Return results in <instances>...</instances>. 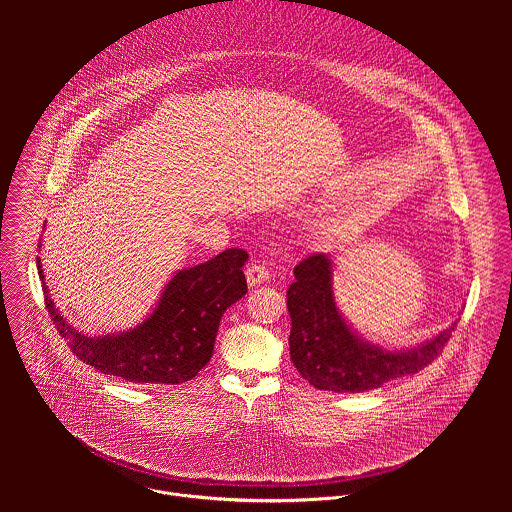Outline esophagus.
I'll return each mask as SVG.
<instances>
[{"instance_id": "obj_1", "label": "esophagus", "mask_w": 512, "mask_h": 512, "mask_svg": "<svg viewBox=\"0 0 512 512\" xmlns=\"http://www.w3.org/2000/svg\"><path fill=\"white\" fill-rule=\"evenodd\" d=\"M268 278H270V272H268V268H266L262 262L252 260V262L248 264V268H246V280H248V286H250V288L264 284Z\"/></svg>"}]
</instances>
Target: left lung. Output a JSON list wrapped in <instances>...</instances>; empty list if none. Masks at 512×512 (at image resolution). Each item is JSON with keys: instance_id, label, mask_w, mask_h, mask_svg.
<instances>
[{"instance_id": "left-lung-1", "label": "left lung", "mask_w": 512, "mask_h": 512, "mask_svg": "<svg viewBox=\"0 0 512 512\" xmlns=\"http://www.w3.org/2000/svg\"><path fill=\"white\" fill-rule=\"evenodd\" d=\"M293 276L295 282L288 290L290 355L297 372L319 390L355 394L416 374L438 357L457 325L451 323L408 351H386L361 339L343 319L335 303L333 264L327 254L303 258Z\"/></svg>"}]
</instances>
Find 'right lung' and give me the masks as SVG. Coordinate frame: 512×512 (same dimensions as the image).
Instances as JSON below:
<instances>
[{
  "mask_svg": "<svg viewBox=\"0 0 512 512\" xmlns=\"http://www.w3.org/2000/svg\"><path fill=\"white\" fill-rule=\"evenodd\" d=\"M246 260L242 248H228L205 264L179 270L146 321L118 335L78 333L55 307L43 282L45 305L59 335L82 363L128 382L179 384L195 378L211 361L222 313L248 292L242 272ZM37 270L45 280L39 258Z\"/></svg>",
  "mask_w": 512,
  "mask_h": 512,
  "instance_id": "right-lung-1",
  "label": "right lung"
}]
</instances>
